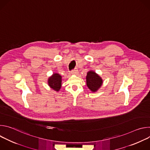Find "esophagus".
Wrapping results in <instances>:
<instances>
[{"label":"esophagus","instance_id":"obj_1","mask_svg":"<svg viewBox=\"0 0 150 150\" xmlns=\"http://www.w3.org/2000/svg\"><path fill=\"white\" fill-rule=\"evenodd\" d=\"M71 72H72V74H76V73H78V69H74L72 70Z\"/></svg>","mask_w":150,"mask_h":150}]
</instances>
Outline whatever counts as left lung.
<instances>
[{"instance_id":"obj_1","label":"left lung","mask_w":150,"mask_h":150,"mask_svg":"<svg viewBox=\"0 0 150 150\" xmlns=\"http://www.w3.org/2000/svg\"><path fill=\"white\" fill-rule=\"evenodd\" d=\"M87 85L88 87L93 92H96L101 86L103 80L94 71H90L86 76Z\"/></svg>"}]
</instances>
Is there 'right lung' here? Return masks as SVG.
<instances>
[{"label": "right lung", "instance_id": "right-lung-1", "mask_svg": "<svg viewBox=\"0 0 150 150\" xmlns=\"http://www.w3.org/2000/svg\"><path fill=\"white\" fill-rule=\"evenodd\" d=\"M48 83L52 89L58 91L60 89L62 85L61 76L58 74H53V75L49 78Z\"/></svg>", "mask_w": 150, "mask_h": 150}]
</instances>
